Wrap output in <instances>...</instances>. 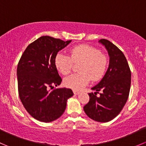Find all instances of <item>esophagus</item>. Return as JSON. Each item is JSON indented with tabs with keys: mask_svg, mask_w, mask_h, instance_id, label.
Returning a JSON list of instances; mask_svg holds the SVG:
<instances>
[{
	"mask_svg": "<svg viewBox=\"0 0 146 146\" xmlns=\"http://www.w3.org/2000/svg\"><path fill=\"white\" fill-rule=\"evenodd\" d=\"M73 93H74L75 95H79V94H80V92H79V91H76V90H74V91H73Z\"/></svg>",
	"mask_w": 146,
	"mask_h": 146,
	"instance_id": "obj_1",
	"label": "esophagus"
}]
</instances>
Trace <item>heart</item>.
I'll use <instances>...</instances> for the list:
<instances>
[{
  "instance_id": "b5f03b06",
  "label": "heart",
  "mask_w": 146,
  "mask_h": 146,
  "mask_svg": "<svg viewBox=\"0 0 146 146\" xmlns=\"http://www.w3.org/2000/svg\"><path fill=\"white\" fill-rule=\"evenodd\" d=\"M82 62L80 70L81 73H73L64 79L65 86L74 90H80L90 81L99 80L107 68V58L98 48L89 45L76 46L70 49V56L63 53L56 55L54 64L61 74L68 75L71 71L73 64Z\"/></svg>"
}]
</instances>
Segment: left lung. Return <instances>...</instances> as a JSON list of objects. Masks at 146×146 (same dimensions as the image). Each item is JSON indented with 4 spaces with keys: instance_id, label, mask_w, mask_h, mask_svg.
Wrapping results in <instances>:
<instances>
[{
    "instance_id": "8db88e82",
    "label": "left lung",
    "mask_w": 146,
    "mask_h": 146,
    "mask_svg": "<svg viewBox=\"0 0 146 146\" xmlns=\"http://www.w3.org/2000/svg\"><path fill=\"white\" fill-rule=\"evenodd\" d=\"M99 43L107 49L110 64L100 82L91 88L95 92L88 94L89 102L83 109L90 119L107 122L118 115L127 101L131 73L124 54L117 46L104 39L99 40ZM99 91L100 96H97Z\"/></svg>"
}]
</instances>
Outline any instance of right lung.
<instances>
[{
	"instance_id": "1",
	"label": "right lung",
	"mask_w": 146,
	"mask_h": 146,
	"mask_svg": "<svg viewBox=\"0 0 146 146\" xmlns=\"http://www.w3.org/2000/svg\"><path fill=\"white\" fill-rule=\"evenodd\" d=\"M71 42L42 36L28 45L17 68L19 97L27 112L43 122L58 119L66 108L71 89L63 88L51 90L62 79L54 64L57 53Z\"/></svg>"
}]
</instances>
